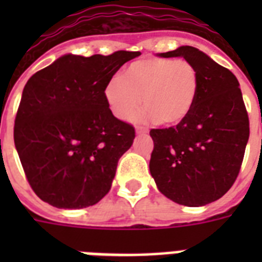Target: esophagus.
I'll return each mask as SVG.
<instances>
[{
  "label": "esophagus",
  "mask_w": 262,
  "mask_h": 262,
  "mask_svg": "<svg viewBox=\"0 0 262 262\" xmlns=\"http://www.w3.org/2000/svg\"><path fill=\"white\" fill-rule=\"evenodd\" d=\"M136 132H137L139 135H144V133H148V127L136 126Z\"/></svg>",
  "instance_id": "1"
}]
</instances>
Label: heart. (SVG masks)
<instances>
[{
  "label": "heart",
  "mask_w": 262,
  "mask_h": 262,
  "mask_svg": "<svg viewBox=\"0 0 262 262\" xmlns=\"http://www.w3.org/2000/svg\"><path fill=\"white\" fill-rule=\"evenodd\" d=\"M199 91V72L189 61L148 57L132 62L122 79L113 77L104 87V98L119 119L132 118L141 98L147 108L144 118L174 126L190 115Z\"/></svg>",
  "instance_id": "b5f03b06"
}]
</instances>
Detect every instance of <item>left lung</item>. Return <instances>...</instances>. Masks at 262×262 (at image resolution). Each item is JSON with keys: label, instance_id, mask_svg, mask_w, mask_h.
Instances as JSON below:
<instances>
[{"label": "left lung", "instance_id": "left-lung-1", "mask_svg": "<svg viewBox=\"0 0 262 262\" xmlns=\"http://www.w3.org/2000/svg\"><path fill=\"white\" fill-rule=\"evenodd\" d=\"M197 69L200 91L190 115L177 126L151 129L149 170L174 203L201 207L223 197L239 174L249 140V117L239 83L227 68L191 46L160 53Z\"/></svg>", "mask_w": 262, "mask_h": 262}]
</instances>
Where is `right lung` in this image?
<instances>
[{
	"instance_id": "1",
	"label": "right lung",
	"mask_w": 262,
	"mask_h": 262,
	"mask_svg": "<svg viewBox=\"0 0 262 262\" xmlns=\"http://www.w3.org/2000/svg\"><path fill=\"white\" fill-rule=\"evenodd\" d=\"M140 54H68L27 81L13 137L27 181L39 199L77 209L108 193L119 158L132 147L136 132L113 115L104 87Z\"/></svg>"
}]
</instances>
